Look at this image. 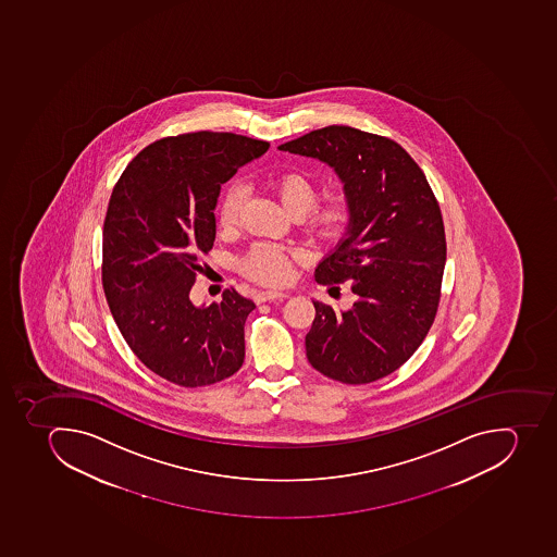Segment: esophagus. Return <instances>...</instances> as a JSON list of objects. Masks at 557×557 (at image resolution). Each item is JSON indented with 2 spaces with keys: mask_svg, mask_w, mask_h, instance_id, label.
<instances>
[{
  "mask_svg": "<svg viewBox=\"0 0 557 557\" xmlns=\"http://www.w3.org/2000/svg\"><path fill=\"white\" fill-rule=\"evenodd\" d=\"M287 298V293H281V290H261L256 295V304H264V301H273V299Z\"/></svg>",
  "mask_w": 557,
  "mask_h": 557,
  "instance_id": "obj_1",
  "label": "esophagus"
}]
</instances>
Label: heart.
<instances>
[{"instance_id": "1", "label": "heart", "mask_w": 557, "mask_h": 557, "mask_svg": "<svg viewBox=\"0 0 557 557\" xmlns=\"http://www.w3.org/2000/svg\"><path fill=\"white\" fill-rule=\"evenodd\" d=\"M276 196L285 210L296 219L309 216V231L313 238L333 242L341 238L351 224L352 208L346 199H335L323 208L318 205V188L307 176L299 173H285L275 180ZM244 201V188L231 187L220 197L216 219L225 230L238 222L239 208ZM289 250L278 245L261 244L248 250L239 267L245 275L261 284H284L290 275Z\"/></svg>"}]
</instances>
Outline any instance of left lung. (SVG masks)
Here are the masks:
<instances>
[{
  "label": "left lung",
  "mask_w": 557,
  "mask_h": 557,
  "mask_svg": "<svg viewBox=\"0 0 557 557\" xmlns=\"http://www.w3.org/2000/svg\"><path fill=\"white\" fill-rule=\"evenodd\" d=\"M278 150L332 168L352 208L351 224L319 262L315 281L347 282L355 304L335 310L313 299L305 337L310 364L346 384L392 374L420 347L440 305L446 239L425 174L395 140L352 126H324Z\"/></svg>",
  "instance_id": "obj_1"
}]
</instances>
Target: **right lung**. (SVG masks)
<instances>
[{
	"label": "right lung",
	"instance_id": "obj_1",
	"mask_svg": "<svg viewBox=\"0 0 557 557\" xmlns=\"http://www.w3.org/2000/svg\"><path fill=\"white\" fill-rule=\"evenodd\" d=\"M270 143L227 132L165 137L132 160L103 222L102 284L123 338L171 383L197 388L238 372L252 299L193 304L199 253L213 247L220 185Z\"/></svg>",
	"mask_w": 557,
	"mask_h": 557
}]
</instances>
